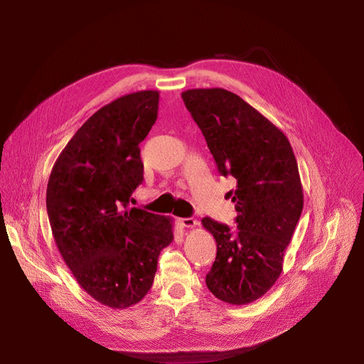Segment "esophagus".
Masks as SVG:
<instances>
[{"label": "esophagus", "instance_id": "34e87169", "mask_svg": "<svg viewBox=\"0 0 364 364\" xmlns=\"http://www.w3.org/2000/svg\"><path fill=\"white\" fill-rule=\"evenodd\" d=\"M180 224L183 227H187V228H193L198 225V221L195 218H181L180 220Z\"/></svg>", "mask_w": 364, "mask_h": 364}]
</instances>
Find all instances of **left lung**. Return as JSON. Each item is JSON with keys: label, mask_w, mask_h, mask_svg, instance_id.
I'll return each instance as SVG.
<instances>
[{"label": "left lung", "mask_w": 364, "mask_h": 364, "mask_svg": "<svg viewBox=\"0 0 364 364\" xmlns=\"http://www.w3.org/2000/svg\"><path fill=\"white\" fill-rule=\"evenodd\" d=\"M181 97L221 174L237 181L225 195L235 202L237 230L209 217L202 220L217 242L206 286L227 304H250L279 279L302 213L294 150L282 129L232 91L195 88Z\"/></svg>", "instance_id": "1"}]
</instances>
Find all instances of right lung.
Instances as JSON below:
<instances>
[{"mask_svg":"<svg viewBox=\"0 0 364 364\" xmlns=\"http://www.w3.org/2000/svg\"><path fill=\"white\" fill-rule=\"evenodd\" d=\"M159 91L131 92L95 112L57 158L47 184L54 242L95 301L128 309L150 291L169 217L129 208L143 181L140 143L158 118Z\"/></svg>","mask_w":364,"mask_h":364,"instance_id":"obj_1","label":"right lung"}]
</instances>
